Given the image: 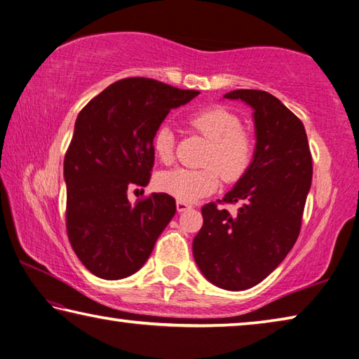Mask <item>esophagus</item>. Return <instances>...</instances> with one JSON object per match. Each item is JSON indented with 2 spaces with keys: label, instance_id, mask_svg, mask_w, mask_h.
I'll list each match as a JSON object with an SVG mask.
<instances>
[{
  "label": "esophagus",
  "instance_id": "34e87169",
  "mask_svg": "<svg viewBox=\"0 0 359 359\" xmlns=\"http://www.w3.org/2000/svg\"><path fill=\"white\" fill-rule=\"evenodd\" d=\"M175 205H177L179 212H185L188 209H191V204L187 203V201H177V203H175Z\"/></svg>",
  "mask_w": 359,
  "mask_h": 359
}]
</instances>
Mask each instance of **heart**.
Instances as JSON below:
<instances>
[{
  "label": "heart",
  "instance_id": "obj_1",
  "mask_svg": "<svg viewBox=\"0 0 359 359\" xmlns=\"http://www.w3.org/2000/svg\"><path fill=\"white\" fill-rule=\"evenodd\" d=\"M188 125L209 141L203 158L205 168L174 169L161 174L156 184L177 201L190 203L214 193L220 177L228 184L239 180L252 165L255 141L252 133L242 126L239 115L223 106H209L194 112ZM151 147L160 161L169 165L174 158L172 131L168 126L158 128L151 137Z\"/></svg>",
  "mask_w": 359,
  "mask_h": 359
}]
</instances>
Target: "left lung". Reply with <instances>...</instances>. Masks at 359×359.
Wrapping results in <instances>:
<instances>
[{
    "mask_svg": "<svg viewBox=\"0 0 359 359\" xmlns=\"http://www.w3.org/2000/svg\"><path fill=\"white\" fill-rule=\"evenodd\" d=\"M224 98L253 107L257 149L247 172L218 199L239 204L238 214L205 204L193 255L209 282L241 291L264 280L293 248L313 168L302 121L280 100L263 90H234Z\"/></svg>",
    "mask_w": 359,
    "mask_h": 359,
    "instance_id": "8db88e82",
    "label": "left lung"
}]
</instances>
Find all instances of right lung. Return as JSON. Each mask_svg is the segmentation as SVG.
<instances>
[{
	"mask_svg": "<svg viewBox=\"0 0 359 359\" xmlns=\"http://www.w3.org/2000/svg\"><path fill=\"white\" fill-rule=\"evenodd\" d=\"M198 90L147 77L121 79L77 115L65 155L66 233L72 250L100 278L118 280L141 269L175 214V199L151 193L128 201L149 184L155 163L151 137L169 111Z\"/></svg>",
	"mask_w": 359,
	"mask_h": 359,
	"instance_id": "right-lung-1",
	"label": "right lung"
}]
</instances>
